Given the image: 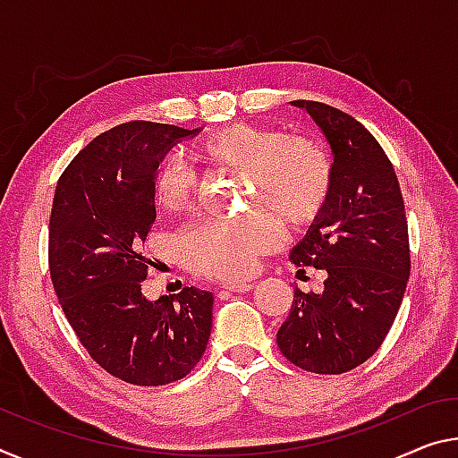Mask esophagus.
<instances>
[{"label":"esophagus","instance_id":"1","mask_svg":"<svg viewBox=\"0 0 458 458\" xmlns=\"http://www.w3.org/2000/svg\"><path fill=\"white\" fill-rule=\"evenodd\" d=\"M222 287L228 289V292L244 293V292H250V289L255 287V283H252V281H228V283H224Z\"/></svg>","mask_w":458,"mask_h":458}]
</instances>
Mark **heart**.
<instances>
[{"label":"heart","mask_w":458,"mask_h":458,"mask_svg":"<svg viewBox=\"0 0 458 458\" xmlns=\"http://www.w3.org/2000/svg\"><path fill=\"white\" fill-rule=\"evenodd\" d=\"M199 163L242 173L249 206L281 216L289 226H308L330 199L334 166L320 144L281 130L230 124L199 138L191 147ZM195 190V171L183 158L158 165L152 195L165 212H181ZM250 212L234 220H198L177 236V252L195 275L212 279H244L257 271L259 257L285 238L279 217Z\"/></svg>","instance_id":"1"}]
</instances>
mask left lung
<instances>
[{
  "label": "left lung",
  "instance_id": "1",
  "mask_svg": "<svg viewBox=\"0 0 458 458\" xmlns=\"http://www.w3.org/2000/svg\"><path fill=\"white\" fill-rule=\"evenodd\" d=\"M292 106L328 138L334 183L289 259L322 268L328 279L322 293L295 287L277 346L303 371L340 375L373 357L395 320L411 268L408 220L394 165L360 122L320 101Z\"/></svg>",
  "mask_w": 458,
  "mask_h": 458
}]
</instances>
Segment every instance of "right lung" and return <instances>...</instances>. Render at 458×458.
Instances as JSON below:
<instances>
[{
	"mask_svg": "<svg viewBox=\"0 0 458 458\" xmlns=\"http://www.w3.org/2000/svg\"><path fill=\"white\" fill-rule=\"evenodd\" d=\"M157 122H126L87 144L56 183L48 268L56 297L98 365L132 386L183 379L206 352L214 295L183 287L148 301L142 244L157 220L152 179L173 144L195 136Z\"/></svg>",
	"mask_w": 458,
	"mask_h": 458,
	"instance_id": "add662e5",
	"label": "right lung"
}]
</instances>
